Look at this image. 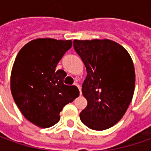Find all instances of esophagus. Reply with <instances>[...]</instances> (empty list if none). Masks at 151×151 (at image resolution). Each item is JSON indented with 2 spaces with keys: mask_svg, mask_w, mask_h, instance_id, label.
<instances>
[{
  "mask_svg": "<svg viewBox=\"0 0 151 151\" xmlns=\"http://www.w3.org/2000/svg\"><path fill=\"white\" fill-rule=\"evenodd\" d=\"M75 86H77V87H78V89H79V91H80V94H81V86H80V85L78 84V83H75Z\"/></svg>",
  "mask_w": 151,
  "mask_h": 151,
  "instance_id": "34e87169",
  "label": "esophagus"
}]
</instances>
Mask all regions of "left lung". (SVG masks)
Returning a JSON list of instances; mask_svg holds the SVG:
<instances>
[{
    "label": "left lung",
    "instance_id": "left-lung-1",
    "mask_svg": "<svg viewBox=\"0 0 151 151\" xmlns=\"http://www.w3.org/2000/svg\"><path fill=\"white\" fill-rule=\"evenodd\" d=\"M87 76L82 94L87 106L80 119L93 130H105L123 118L135 86L134 63L123 46L109 39L74 40Z\"/></svg>",
    "mask_w": 151,
    "mask_h": 151
}]
</instances>
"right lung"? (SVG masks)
I'll return each instance as SVG.
<instances>
[{"mask_svg": "<svg viewBox=\"0 0 151 151\" xmlns=\"http://www.w3.org/2000/svg\"><path fill=\"white\" fill-rule=\"evenodd\" d=\"M71 45V40L37 38L24 45L16 57L12 94L22 115L40 128L57 124L63 107L80 94L76 86L64 84L66 73L55 70Z\"/></svg>", "mask_w": 151, "mask_h": 151, "instance_id": "1", "label": "right lung"}]
</instances>
